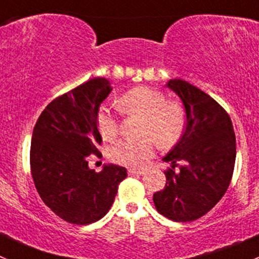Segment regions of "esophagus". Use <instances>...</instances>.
Returning <instances> with one entry per match:
<instances>
[{"label": "esophagus", "instance_id": "34e87169", "mask_svg": "<svg viewBox=\"0 0 259 259\" xmlns=\"http://www.w3.org/2000/svg\"><path fill=\"white\" fill-rule=\"evenodd\" d=\"M128 174L130 176H142L144 174V170H140V169H128Z\"/></svg>", "mask_w": 259, "mask_h": 259}]
</instances>
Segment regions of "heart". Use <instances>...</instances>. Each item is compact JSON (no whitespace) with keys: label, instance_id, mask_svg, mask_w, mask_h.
I'll list each match as a JSON object with an SVG mask.
<instances>
[{"label":"heart","instance_id":"b5f03b06","mask_svg":"<svg viewBox=\"0 0 259 259\" xmlns=\"http://www.w3.org/2000/svg\"><path fill=\"white\" fill-rule=\"evenodd\" d=\"M119 110L124 114L144 117L141 140H120L109 150L110 159L118 164L141 168L154 155L155 141L162 149L174 146L186 130V113L181 104L168 102L164 93L149 86L130 89L117 99ZM97 125L104 140H114L119 132V122L112 110L103 105L97 113Z\"/></svg>","mask_w":259,"mask_h":259}]
</instances>
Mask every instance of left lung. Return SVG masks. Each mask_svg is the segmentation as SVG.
Instances as JSON below:
<instances>
[{
    "instance_id": "8db88e82",
    "label": "left lung",
    "mask_w": 259,
    "mask_h": 259,
    "mask_svg": "<svg viewBox=\"0 0 259 259\" xmlns=\"http://www.w3.org/2000/svg\"><path fill=\"white\" fill-rule=\"evenodd\" d=\"M166 86L183 102L187 124L162 157L171 168L164 171L166 184L154 193V203L165 218L187 223L206 215L225 194L235 165V134L226 110L205 91L181 78Z\"/></svg>"
}]
</instances>
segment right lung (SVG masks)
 Wrapping results in <instances>:
<instances>
[{
	"mask_svg": "<svg viewBox=\"0 0 259 259\" xmlns=\"http://www.w3.org/2000/svg\"><path fill=\"white\" fill-rule=\"evenodd\" d=\"M110 91L107 78H91L52 100L34 127V184L44 203L70 224L88 225L107 215L127 177L119 165H104L99 173L89 168V155L98 154L102 142L97 113Z\"/></svg>",
	"mask_w": 259,
	"mask_h": 259,
	"instance_id": "add662e5",
	"label": "right lung"
}]
</instances>
